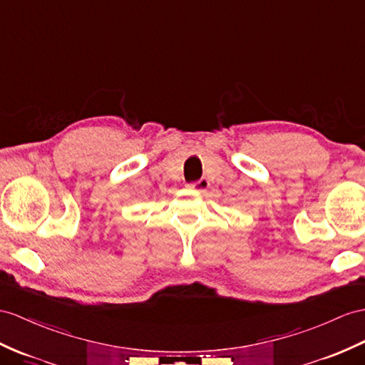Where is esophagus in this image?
Returning <instances> with one entry per match:
<instances>
[{
    "label": "esophagus",
    "mask_w": 365,
    "mask_h": 365,
    "mask_svg": "<svg viewBox=\"0 0 365 365\" xmlns=\"http://www.w3.org/2000/svg\"><path fill=\"white\" fill-rule=\"evenodd\" d=\"M209 185H210V182L206 180V178H201L200 181H197V182H192V184H189V189H192V190H195V192H200V193H204L206 192L207 189H209Z\"/></svg>",
    "instance_id": "1"
}]
</instances>
